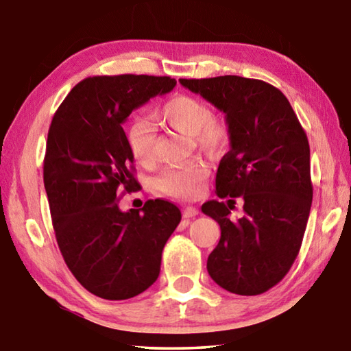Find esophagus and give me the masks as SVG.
<instances>
[{"label": "esophagus", "mask_w": 351, "mask_h": 351, "mask_svg": "<svg viewBox=\"0 0 351 351\" xmlns=\"http://www.w3.org/2000/svg\"><path fill=\"white\" fill-rule=\"evenodd\" d=\"M198 215V209L197 207H186V209L182 210V217L186 219H190V218H195Z\"/></svg>", "instance_id": "1"}]
</instances>
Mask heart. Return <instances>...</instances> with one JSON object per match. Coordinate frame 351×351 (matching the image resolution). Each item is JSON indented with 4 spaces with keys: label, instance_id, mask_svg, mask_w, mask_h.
Instances as JSON below:
<instances>
[{
    "label": "heart",
    "instance_id": "b5f03b06",
    "mask_svg": "<svg viewBox=\"0 0 351 351\" xmlns=\"http://www.w3.org/2000/svg\"><path fill=\"white\" fill-rule=\"evenodd\" d=\"M154 122L169 125L184 134H192L197 145L207 152H218L228 144L229 127L221 116L212 114L210 108L197 97L173 96L153 112ZM154 128L147 121H134L127 130L130 153L142 167H152L154 153ZM207 176V167L198 161L162 171L154 181L159 192L176 198H195Z\"/></svg>",
    "mask_w": 351,
    "mask_h": 351
}]
</instances>
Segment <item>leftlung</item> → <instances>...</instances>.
I'll use <instances>...</instances> for the list:
<instances>
[{"label":"left lung","instance_id":"left-lung-1","mask_svg":"<svg viewBox=\"0 0 351 351\" xmlns=\"http://www.w3.org/2000/svg\"><path fill=\"white\" fill-rule=\"evenodd\" d=\"M224 112L229 152L217 171V195L201 210L221 229L207 272L226 291L257 295L287 276L304 240L313 186L310 144L293 106L269 83L239 75L181 79ZM241 196L245 215L230 220Z\"/></svg>","mask_w":351,"mask_h":351}]
</instances>
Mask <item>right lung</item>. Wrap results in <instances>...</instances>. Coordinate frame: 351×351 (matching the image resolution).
<instances>
[{
	"instance_id": "obj_1",
	"label": "right lung",
	"mask_w": 351,
	"mask_h": 351,
	"mask_svg": "<svg viewBox=\"0 0 351 351\" xmlns=\"http://www.w3.org/2000/svg\"><path fill=\"white\" fill-rule=\"evenodd\" d=\"M154 75L88 77L52 117L43 165L56 239L69 271L85 289L125 300L156 282L181 212L164 199L119 209L117 190L139 186L122 123L152 97L173 90Z\"/></svg>"
}]
</instances>
